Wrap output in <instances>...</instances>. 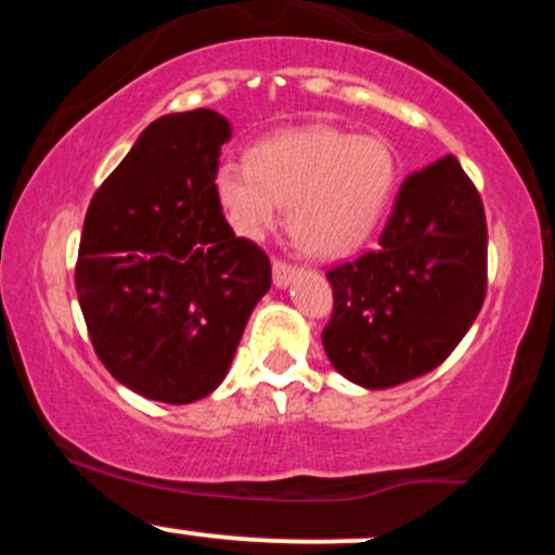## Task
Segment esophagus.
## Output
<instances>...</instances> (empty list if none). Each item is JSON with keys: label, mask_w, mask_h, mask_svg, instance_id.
Here are the masks:
<instances>
[{"label": "esophagus", "mask_w": 555, "mask_h": 555, "mask_svg": "<svg viewBox=\"0 0 555 555\" xmlns=\"http://www.w3.org/2000/svg\"><path fill=\"white\" fill-rule=\"evenodd\" d=\"M297 266H289L284 263V260H273V284L279 286V289H286V286L292 284V279L297 276Z\"/></svg>", "instance_id": "obj_1"}]
</instances>
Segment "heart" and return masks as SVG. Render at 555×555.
Segmentation results:
<instances>
[{"mask_svg":"<svg viewBox=\"0 0 555 555\" xmlns=\"http://www.w3.org/2000/svg\"><path fill=\"white\" fill-rule=\"evenodd\" d=\"M397 177L386 140L310 125L253 145L247 164L221 162L214 195L242 237H263L286 206L292 237L308 256L344 258L371 237Z\"/></svg>","mask_w":555,"mask_h":555,"instance_id":"obj_1","label":"heart"}]
</instances>
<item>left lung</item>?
Listing matches in <instances>:
<instances>
[{"mask_svg":"<svg viewBox=\"0 0 555 555\" xmlns=\"http://www.w3.org/2000/svg\"><path fill=\"white\" fill-rule=\"evenodd\" d=\"M486 256V211L460 162L443 156L406 177L378 250L326 273L331 365L371 391L441 365L480 313Z\"/></svg>","mask_w":555,"mask_h":555,"instance_id":"left-lung-1","label":"left lung"}]
</instances>
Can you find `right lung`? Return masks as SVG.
Instances as JSON below:
<instances>
[{
    "mask_svg": "<svg viewBox=\"0 0 555 555\" xmlns=\"http://www.w3.org/2000/svg\"><path fill=\"white\" fill-rule=\"evenodd\" d=\"M232 125L214 109L164 114L106 177L82 224L75 289L93 349L145 399L190 404L232 365L271 289V263L214 195Z\"/></svg>",
    "mask_w": 555,
    "mask_h": 555,
    "instance_id": "right-lung-1",
    "label": "right lung"
}]
</instances>
